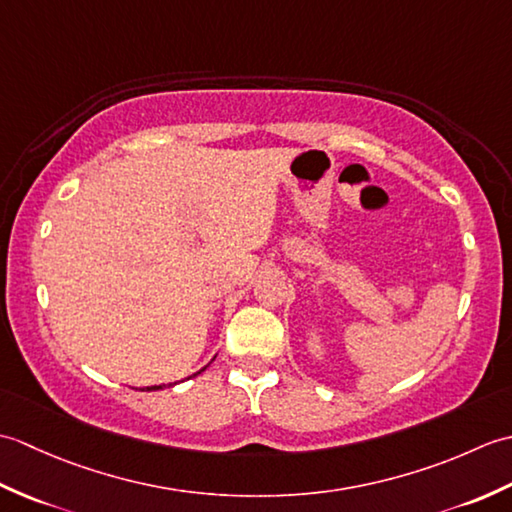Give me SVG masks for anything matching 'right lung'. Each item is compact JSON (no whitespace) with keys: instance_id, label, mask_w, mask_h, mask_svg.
Here are the masks:
<instances>
[{"instance_id":"obj_1","label":"right lung","mask_w":512,"mask_h":512,"mask_svg":"<svg viewBox=\"0 0 512 512\" xmlns=\"http://www.w3.org/2000/svg\"><path fill=\"white\" fill-rule=\"evenodd\" d=\"M204 369H206V367H204ZM198 374H202V369H200ZM156 389H162V385H154V387H143V391H156Z\"/></svg>"}]
</instances>
